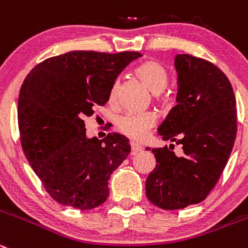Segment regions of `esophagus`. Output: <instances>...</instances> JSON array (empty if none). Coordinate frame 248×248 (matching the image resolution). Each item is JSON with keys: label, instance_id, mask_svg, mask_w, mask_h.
<instances>
[{"label": "esophagus", "instance_id": "obj_1", "mask_svg": "<svg viewBox=\"0 0 248 248\" xmlns=\"http://www.w3.org/2000/svg\"><path fill=\"white\" fill-rule=\"evenodd\" d=\"M143 150V148L140 147V144H137V143H131V154L132 155H136V154H138V153H140Z\"/></svg>", "mask_w": 248, "mask_h": 248}]
</instances>
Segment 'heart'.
<instances>
[{
    "mask_svg": "<svg viewBox=\"0 0 248 248\" xmlns=\"http://www.w3.org/2000/svg\"><path fill=\"white\" fill-rule=\"evenodd\" d=\"M136 75L153 93L163 92L169 80L166 68L156 61L143 62L136 68ZM119 88L120 82L116 79L112 83L108 92V100L111 103L116 100ZM156 122H158V116L154 112H127L117 117L116 129L129 140L142 142L148 137L150 129L155 126Z\"/></svg>",
    "mask_w": 248,
    "mask_h": 248,
    "instance_id": "heart-1",
    "label": "heart"
}]
</instances>
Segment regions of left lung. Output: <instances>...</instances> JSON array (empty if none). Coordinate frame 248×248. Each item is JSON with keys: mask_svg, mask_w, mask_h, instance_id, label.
<instances>
[{"mask_svg": "<svg viewBox=\"0 0 248 248\" xmlns=\"http://www.w3.org/2000/svg\"><path fill=\"white\" fill-rule=\"evenodd\" d=\"M175 67L177 105L158 129L184 153L176 156L171 148L152 149L156 166L145 181L148 200L165 210L205 200L225 169L237 132L235 94L221 69L186 54L175 57Z\"/></svg>", "mask_w": 248, "mask_h": 248, "instance_id": "left-lung-1", "label": "left lung"}]
</instances>
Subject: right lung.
I'll return each instance as SVG.
<instances>
[{
    "instance_id": "add662e5",
    "label": "right lung",
    "mask_w": 248,
    "mask_h": 248,
    "mask_svg": "<svg viewBox=\"0 0 248 248\" xmlns=\"http://www.w3.org/2000/svg\"><path fill=\"white\" fill-rule=\"evenodd\" d=\"M140 52L72 51L36 64L20 88L18 128L24 154L50 197L80 210L108 196V177L131 152L124 136L85 137L84 117L105 105L119 73Z\"/></svg>"
}]
</instances>
